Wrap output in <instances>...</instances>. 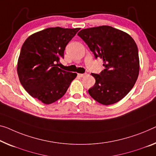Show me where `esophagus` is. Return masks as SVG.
<instances>
[{
	"mask_svg": "<svg viewBox=\"0 0 156 156\" xmlns=\"http://www.w3.org/2000/svg\"><path fill=\"white\" fill-rule=\"evenodd\" d=\"M86 75V73H83V74H78V76H80V77H83Z\"/></svg>",
	"mask_w": 156,
	"mask_h": 156,
	"instance_id": "obj_1",
	"label": "esophagus"
}]
</instances>
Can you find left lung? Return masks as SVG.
I'll return each instance as SVG.
<instances>
[{
	"label": "left lung",
	"instance_id": "left-lung-1",
	"mask_svg": "<svg viewBox=\"0 0 156 156\" xmlns=\"http://www.w3.org/2000/svg\"><path fill=\"white\" fill-rule=\"evenodd\" d=\"M95 58L103 60L105 69L95 79L88 93L100 104H114L135 85L140 72L138 49L130 35L109 26L82 29L77 33Z\"/></svg>",
	"mask_w": 156,
	"mask_h": 156
}]
</instances>
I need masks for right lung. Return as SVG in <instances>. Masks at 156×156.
Instances as JSON below:
<instances>
[{"instance_id": "obj_1", "label": "right lung", "mask_w": 156, "mask_h": 156, "mask_svg": "<svg viewBox=\"0 0 156 156\" xmlns=\"http://www.w3.org/2000/svg\"><path fill=\"white\" fill-rule=\"evenodd\" d=\"M80 30L48 28L26 40L18 59L17 73L21 84L33 98L49 105L66 93L77 75L57 66L64 58L66 45Z\"/></svg>"}]
</instances>
